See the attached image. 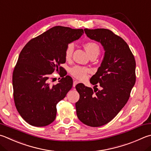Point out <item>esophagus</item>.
I'll use <instances>...</instances> for the list:
<instances>
[{
  "mask_svg": "<svg viewBox=\"0 0 151 151\" xmlns=\"http://www.w3.org/2000/svg\"><path fill=\"white\" fill-rule=\"evenodd\" d=\"M78 83V82L77 81H74L73 82V87H75L76 85Z\"/></svg>",
  "mask_w": 151,
  "mask_h": 151,
  "instance_id": "esophagus-1",
  "label": "esophagus"
}]
</instances>
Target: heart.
<instances>
[{
  "label": "heart",
  "mask_w": 151,
  "mask_h": 151,
  "mask_svg": "<svg viewBox=\"0 0 151 151\" xmlns=\"http://www.w3.org/2000/svg\"><path fill=\"white\" fill-rule=\"evenodd\" d=\"M85 50L87 53L89 55L90 57H97L100 54V48L96 43L93 42H88L85 43L84 44ZM75 49V46L73 43H68L65 49V57L67 61H69L71 59ZM90 72V69L88 67L75 66L70 69V73L75 78L79 80H83L87 75V74Z\"/></svg>",
  "instance_id": "1"
}]
</instances>
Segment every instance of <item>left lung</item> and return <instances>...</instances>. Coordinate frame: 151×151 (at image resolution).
Segmentation results:
<instances>
[{
    "label": "left lung",
    "mask_w": 151,
    "mask_h": 151,
    "mask_svg": "<svg viewBox=\"0 0 151 151\" xmlns=\"http://www.w3.org/2000/svg\"><path fill=\"white\" fill-rule=\"evenodd\" d=\"M84 32L105 51L100 67L90 80L102 89L93 92L83 84L76 85L80 94L75 104L76 115L84 124L100 127L113 119L127 102L136 81V63L127 43L109 29H84Z\"/></svg>",
    "instance_id": "1"
}]
</instances>
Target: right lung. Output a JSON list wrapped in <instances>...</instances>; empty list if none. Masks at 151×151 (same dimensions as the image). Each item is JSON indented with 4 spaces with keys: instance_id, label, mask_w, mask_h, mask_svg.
I'll use <instances>...</instances> for the list:
<instances>
[{
    "instance_id": "1",
    "label": "right lung",
    "mask_w": 151,
    "mask_h": 151,
    "mask_svg": "<svg viewBox=\"0 0 151 151\" xmlns=\"http://www.w3.org/2000/svg\"><path fill=\"white\" fill-rule=\"evenodd\" d=\"M83 33V29L55 26L30 40L21 51L13 71L14 100L29 125L43 127L55 119L57 104L71 89L73 79L67 75L51 85L49 77L55 70L62 71L65 47Z\"/></svg>"
}]
</instances>
